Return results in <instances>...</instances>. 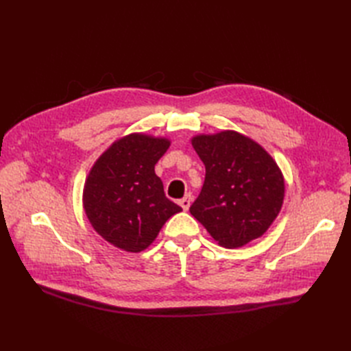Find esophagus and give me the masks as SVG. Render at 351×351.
Returning <instances> with one entry per match:
<instances>
[{
	"label": "esophagus",
	"mask_w": 351,
	"mask_h": 351,
	"mask_svg": "<svg viewBox=\"0 0 351 351\" xmlns=\"http://www.w3.org/2000/svg\"><path fill=\"white\" fill-rule=\"evenodd\" d=\"M191 200H193L191 195H185V196L180 200V205L182 206V210H184V211H187V210H189L190 205H191Z\"/></svg>",
	"instance_id": "obj_1"
}]
</instances>
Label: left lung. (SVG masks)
Wrapping results in <instances>:
<instances>
[{"mask_svg": "<svg viewBox=\"0 0 351 351\" xmlns=\"http://www.w3.org/2000/svg\"><path fill=\"white\" fill-rule=\"evenodd\" d=\"M205 164V182L190 206L210 235L226 249L241 247L270 228L283 204L282 171L256 141L235 131L193 137Z\"/></svg>", "mask_w": 351, "mask_h": 351, "instance_id": "8db88e82", "label": "left lung"}]
</instances>
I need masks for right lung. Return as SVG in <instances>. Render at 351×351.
I'll use <instances>...</instances> for the list:
<instances>
[{"mask_svg":"<svg viewBox=\"0 0 351 351\" xmlns=\"http://www.w3.org/2000/svg\"><path fill=\"white\" fill-rule=\"evenodd\" d=\"M167 138L130 134L114 141L88 173L83 204L88 221L104 240L126 252L151 245L171 215L182 211L164 195L155 164Z\"/></svg>","mask_w":351,"mask_h":351,"instance_id":"1","label":"right lung"}]
</instances>
